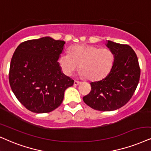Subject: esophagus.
Returning <instances> with one entry per match:
<instances>
[{"label": "esophagus", "instance_id": "34e87169", "mask_svg": "<svg viewBox=\"0 0 151 151\" xmlns=\"http://www.w3.org/2000/svg\"><path fill=\"white\" fill-rule=\"evenodd\" d=\"M80 83H81V82H79V81H74V86H77L79 85Z\"/></svg>", "mask_w": 151, "mask_h": 151}]
</instances>
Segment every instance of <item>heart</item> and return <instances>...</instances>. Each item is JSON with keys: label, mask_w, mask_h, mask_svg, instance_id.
Instances as JSON below:
<instances>
[{"label": "heart", "mask_w": 151, "mask_h": 151, "mask_svg": "<svg viewBox=\"0 0 151 151\" xmlns=\"http://www.w3.org/2000/svg\"><path fill=\"white\" fill-rule=\"evenodd\" d=\"M114 61V54L109 49L86 45L74 46L70 52L63 53L58 58L66 75L72 76L80 65V77L83 79L88 77L91 81L105 77L112 68Z\"/></svg>", "instance_id": "obj_1"}]
</instances>
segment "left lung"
<instances>
[{
    "instance_id": "obj_1",
    "label": "left lung",
    "mask_w": 151,
    "mask_h": 151,
    "mask_svg": "<svg viewBox=\"0 0 151 151\" xmlns=\"http://www.w3.org/2000/svg\"><path fill=\"white\" fill-rule=\"evenodd\" d=\"M114 56L110 72L100 81L91 82V91L83 98L90 107L110 111L122 107L130 100L140 78V68L134 51L127 45L106 41Z\"/></svg>"
}]
</instances>
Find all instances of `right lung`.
Segmentation results:
<instances>
[{
  "label": "right lung",
  "instance_id": "right-lung-1",
  "mask_svg": "<svg viewBox=\"0 0 151 151\" xmlns=\"http://www.w3.org/2000/svg\"><path fill=\"white\" fill-rule=\"evenodd\" d=\"M65 42L50 37L21 43L13 54L9 81L12 92L30 111L51 112L63 100L74 80L61 71L58 58Z\"/></svg>",
  "mask_w": 151,
  "mask_h": 151
}]
</instances>
